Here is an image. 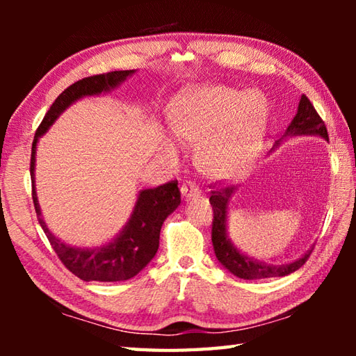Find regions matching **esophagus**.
<instances>
[{"instance_id":"1","label":"esophagus","mask_w":356,"mask_h":356,"mask_svg":"<svg viewBox=\"0 0 356 356\" xmlns=\"http://www.w3.org/2000/svg\"><path fill=\"white\" fill-rule=\"evenodd\" d=\"M180 193H182L184 200H190V197H200L201 190L193 182H186L180 186Z\"/></svg>"}]
</instances>
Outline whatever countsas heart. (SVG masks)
<instances>
[{
  "label": "heart",
  "mask_w": 356,
  "mask_h": 356,
  "mask_svg": "<svg viewBox=\"0 0 356 356\" xmlns=\"http://www.w3.org/2000/svg\"><path fill=\"white\" fill-rule=\"evenodd\" d=\"M270 122L268 100L261 92L207 84L180 95L171 110V131L185 147L197 149L200 170L213 179L242 174L262 150ZM161 152L176 159L165 140Z\"/></svg>",
  "instance_id": "heart-1"
}]
</instances>
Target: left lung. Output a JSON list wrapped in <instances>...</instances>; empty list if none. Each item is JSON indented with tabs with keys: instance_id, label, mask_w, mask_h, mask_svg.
Listing matches in <instances>:
<instances>
[{
	"instance_id": "left-lung-1",
	"label": "left lung",
	"mask_w": 356,
	"mask_h": 356,
	"mask_svg": "<svg viewBox=\"0 0 356 356\" xmlns=\"http://www.w3.org/2000/svg\"><path fill=\"white\" fill-rule=\"evenodd\" d=\"M295 135H318L328 140V131L325 127V122L318 116L314 105L311 104L306 95H301L298 111L289 124L284 136ZM236 186H222V188H213L210 191V204L213 209V222H212V243L216 259L221 262L225 268H227L234 276H238L242 280H264V278H276V276H286L293 273L295 270L303 267V264L308 261L312 248L301 256L297 261L284 265H270L265 262H259L256 259H251L243 252H240L232 245L227 237L226 220H227V202L231 200Z\"/></svg>"
}]
</instances>
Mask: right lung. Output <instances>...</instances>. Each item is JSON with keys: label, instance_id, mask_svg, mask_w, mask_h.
<instances>
[{"label": "right lung", "instance_id": "add662e5", "mask_svg": "<svg viewBox=\"0 0 356 356\" xmlns=\"http://www.w3.org/2000/svg\"><path fill=\"white\" fill-rule=\"evenodd\" d=\"M134 74L135 70H114L108 72V74L83 78V80L70 84L53 102L50 110L47 111L38 130H35L33 141L29 172H31L33 202L38 220L44 229L48 242L65 265V268L83 281L116 282L130 280L152 261L156 250H159L161 225L168 218V215H171L180 204L177 180H171V182L156 186V188L140 191L127 225L110 243L97 246V248H75V246L64 243L63 240L53 236L44 218L40 216V207L34 186L35 146H38L39 138L55 124L59 114L74 102L88 97V95H99L102 92L111 91Z\"/></svg>", "mask_w": 356, "mask_h": 356}]
</instances>
